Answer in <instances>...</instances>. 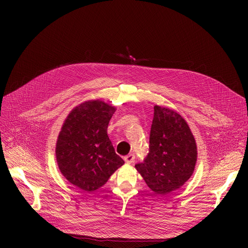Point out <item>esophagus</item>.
<instances>
[{"instance_id": "obj_1", "label": "esophagus", "mask_w": 248, "mask_h": 248, "mask_svg": "<svg viewBox=\"0 0 248 248\" xmlns=\"http://www.w3.org/2000/svg\"><path fill=\"white\" fill-rule=\"evenodd\" d=\"M135 155L134 154H128L127 155H125V157L124 158V162L126 164H132L134 161H135Z\"/></svg>"}]
</instances>
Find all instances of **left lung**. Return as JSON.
I'll return each mask as SVG.
<instances>
[{"label": "left lung", "mask_w": 248, "mask_h": 248, "mask_svg": "<svg viewBox=\"0 0 248 248\" xmlns=\"http://www.w3.org/2000/svg\"><path fill=\"white\" fill-rule=\"evenodd\" d=\"M197 161V146L186 121L176 111L155 106L150 151L135 167L149 188L166 195L183 186Z\"/></svg>", "instance_id": "8db88e82"}]
</instances>
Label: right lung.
I'll return each mask as SVG.
<instances>
[{
	"label": "right lung",
	"mask_w": 248,
	"mask_h": 248,
	"mask_svg": "<svg viewBox=\"0 0 248 248\" xmlns=\"http://www.w3.org/2000/svg\"><path fill=\"white\" fill-rule=\"evenodd\" d=\"M114 111L101 100H88L73 108L61 127L55 150L59 170L82 191L97 190L124 164L108 136Z\"/></svg>",
	"instance_id": "right-lung-1"
}]
</instances>
